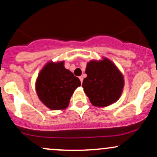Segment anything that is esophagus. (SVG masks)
<instances>
[{
  "label": "esophagus",
  "instance_id": "34e87169",
  "mask_svg": "<svg viewBox=\"0 0 157 157\" xmlns=\"http://www.w3.org/2000/svg\"><path fill=\"white\" fill-rule=\"evenodd\" d=\"M79 79H80V80L81 83H82V80H83V77H82V76H80V77H79Z\"/></svg>",
  "mask_w": 157,
  "mask_h": 157
}]
</instances>
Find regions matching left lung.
<instances>
[{"label": "left lung", "mask_w": 157, "mask_h": 157, "mask_svg": "<svg viewBox=\"0 0 157 157\" xmlns=\"http://www.w3.org/2000/svg\"><path fill=\"white\" fill-rule=\"evenodd\" d=\"M87 77L82 82L84 92L94 106L106 107L121 97L125 81L120 69L109 59L91 60L86 65Z\"/></svg>", "instance_id": "8db88e82"}]
</instances>
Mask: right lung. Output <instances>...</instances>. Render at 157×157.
<instances>
[{
	"mask_svg": "<svg viewBox=\"0 0 157 157\" xmlns=\"http://www.w3.org/2000/svg\"><path fill=\"white\" fill-rule=\"evenodd\" d=\"M80 80L64 66V61H48L42 68L35 82L39 100L48 109L63 110L68 107Z\"/></svg>",
	"mask_w": 157,
	"mask_h": 157,
	"instance_id": "1",
	"label": "right lung"
}]
</instances>
